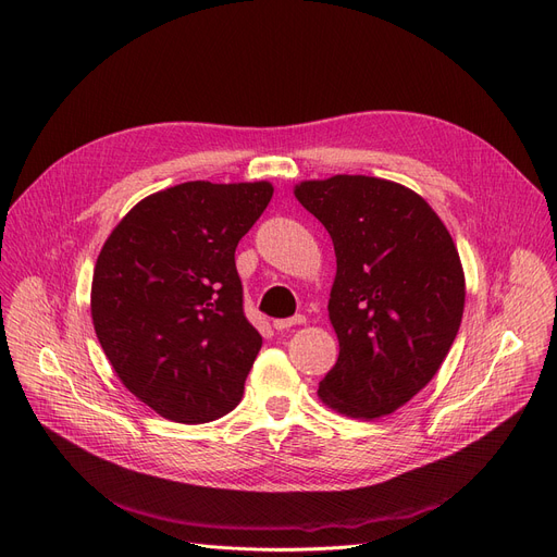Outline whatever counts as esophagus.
<instances>
[{
  "label": "esophagus",
  "mask_w": 557,
  "mask_h": 557,
  "mask_svg": "<svg viewBox=\"0 0 557 557\" xmlns=\"http://www.w3.org/2000/svg\"><path fill=\"white\" fill-rule=\"evenodd\" d=\"M307 319L302 317V313H296L294 319H277V321H273V327L275 330H288V327H296V325H302Z\"/></svg>",
  "instance_id": "esophagus-1"
}]
</instances>
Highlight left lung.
<instances>
[{
	"instance_id": "1",
	"label": "left lung",
	"mask_w": 557,
	"mask_h": 557,
	"mask_svg": "<svg viewBox=\"0 0 557 557\" xmlns=\"http://www.w3.org/2000/svg\"><path fill=\"white\" fill-rule=\"evenodd\" d=\"M336 255L330 321L338 359L321 400L377 419L412 400L440 371L465 311V271L432 207L396 182L334 175L296 186Z\"/></svg>"
}]
</instances>
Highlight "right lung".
I'll use <instances>...</instances> for the list:
<instances>
[{
    "instance_id": "1",
    "label": "right lung",
    "mask_w": 557,
    "mask_h": 557,
    "mask_svg": "<svg viewBox=\"0 0 557 557\" xmlns=\"http://www.w3.org/2000/svg\"><path fill=\"white\" fill-rule=\"evenodd\" d=\"M273 198L269 182H186L140 200L95 263V334L127 389L163 419L209 423L244 396L261 334L234 252Z\"/></svg>"
}]
</instances>
